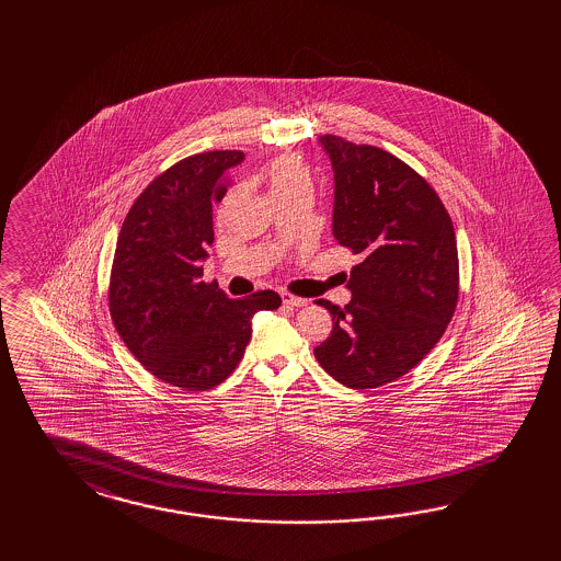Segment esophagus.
<instances>
[{"instance_id":"obj_1","label":"esophagus","mask_w":561,"mask_h":561,"mask_svg":"<svg viewBox=\"0 0 561 561\" xmlns=\"http://www.w3.org/2000/svg\"><path fill=\"white\" fill-rule=\"evenodd\" d=\"M282 300H284V305L294 306V308H298V306H305L308 300L305 298H296V296H291V294H282Z\"/></svg>"}]
</instances>
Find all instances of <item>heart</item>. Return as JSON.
I'll list each match as a JSON object with an SVG mask.
<instances>
[{"instance_id":"obj_1","label":"heart","mask_w":561,"mask_h":561,"mask_svg":"<svg viewBox=\"0 0 561 561\" xmlns=\"http://www.w3.org/2000/svg\"><path fill=\"white\" fill-rule=\"evenodd\" d=\"M270 191L273 195H284L294 191H312V179L305 164L296 158H279L270 169Z\"/></svg>"}]
</instances>
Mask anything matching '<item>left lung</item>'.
<instances>
[{
    "instance_id": "left-lung-1",
    "label": "left lung",
    "mask_w": 561,
    "mask_h": 561,
    "mask_svg": "<svg viewBox=\"0 0 561 561\" xmlns=\"http://www.w3.org/2000/svg\"><path fill=\"white\" fill-rule=\"evenodd\" d=\"M331 160L333 237L362 261L347 305L324 306L333 331L314 357L350 389H376L415 368L440 341L459 296L457 238L440 197L405 162L337 136Z\"/></svg>"
}]
</instances>
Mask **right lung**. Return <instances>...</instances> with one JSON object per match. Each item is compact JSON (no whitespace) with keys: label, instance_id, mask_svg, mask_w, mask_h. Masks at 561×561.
I'll return each mask as SVG.
<instances>
[{"label":"right lung","instance_id":"right-lung-1","mask_svg":"<svg viewBox=\"0 0 561 561\" xmlns=\"http://www.w3.org/2000/svg\"><path fill=\"white\" fill-rule=\"evenodd\" d=\"M244 162L237 150L188 156L131 205L111 273V317L146 370L187 391L214 389L237 368L259 310H275L273 289L232 300L202 282L214 244L221 181Z\"/></svg>","mask_w":561,"mask_h":561}]
</instances>
